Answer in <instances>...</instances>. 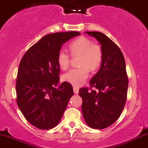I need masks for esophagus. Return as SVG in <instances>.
Wrapping results in <instances>:
<instances>
[{
	"instance_id": "esophagus-1",
	"label": "esophagus",
	"mask_w": 148,
	"mask_h": 148,
	"mask_svg": "<svg viewBox=\"0 0 148 148\" xmlns=\"http://www.w3.org/2000/svg\"><path fill=\"white\" fill-rule=\"evenodd\" d=\"M73 90H74V93L78 94V92H79V88L74 86V87H73Z\"/></svg>"
}]
</instances>
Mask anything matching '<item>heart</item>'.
Instances as JSON below:
<instances>
[{
  "label": "heart",
  "mask_w": 148,
  "mask_h": 148,
  "mask_svg": "<svg viewBox=\"0 0 148 148\" xmlns=\"http://www.w3.org/2000/svg\"><path fill=\"white\" fill-rule=\"evenodd\" d=\"M69 51L73 57L80 56L79 68H74L62 75V80L75 86H82L88 78L89 70L95 71L100 66L103 60L101 47L86 37L82 36L71 41L69 45ZM58 64L62 69H66L70 64V56L61 50L57 58Z\"/></svg>",
  "instance_id": "1"
}]
</instances>
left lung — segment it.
I'll list each match as a JSON object with an SVG mask.
<instances>
[{"mask_svg":"<svg viewBox=\"0 0 148 148\" xmlns=\"http://www.w3.org/2000/svg\"><path fill=\"white\" fill-rule=\"evenodd\" d=\"M101 44L100 69L89 82L90 88L79 89L82 113L88 126L95 129L108 127L116 121L127 98L129 79L126 63L117 45L101 32H86Z\"/></svg>","mask_w":148,"mask_h":148,"instance_id":"1","label":"left lung"}]
</instances>
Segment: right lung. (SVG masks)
I'll return each instance as SVG.
<instances>
[{
  "label": "right lung",
  "mask_w": 148,
  "mask_h": 148,
  "mask_svg": "<svg viewBox=\"0 0 148 148\" xmlns=\"http://www.w3.org/2000/svg\"><path fill=\"white\" fill-rule=\"evenodd\" d=\"M80 34L68 32L45 36L21 60L16 81L17 103L25 119L38 129L57 126L74 94L68 82L55 88L60 71L57 58L63 43Z\"/></svg>",
  "instance_id": "right-lung-1"
}]
</instances>
